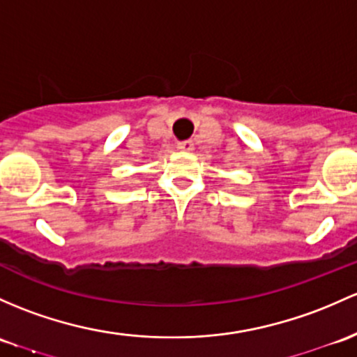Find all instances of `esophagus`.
Instances as JSON below:
<instances>
[{"instance_id": "obj_1", "label": "esophagus", "mask_w": 357, "mask_h": 357, "mask_svg": "<svg viewBox=\"0 0 357 357\" xmlns=\"http://www.w3.org/2000/svg\"><path fill=\"white\" fill-rule=\"evenodd\" d=\"M178 149L181 150V152H193L195 149V144L191 140H185V142H179L178 144Z\"/></svg>"}]
</instances>
